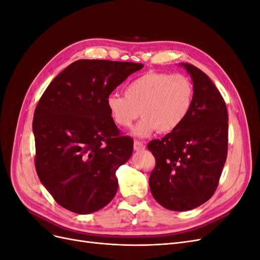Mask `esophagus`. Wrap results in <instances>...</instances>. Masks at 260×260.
<instances>
[{"label": "esophagus", "instance_id": "1", "mask_svg": "<svg viewBox=\"0 0 260 260\" xmlns=\"http://www.w3.org/2000/svg\"><path fill=\"white\" fill-rule=\"evenodd\" d=\"M135 149L136 151H142V149H144L145 148V145H144V143L143 142H141V141H135Z\"/></svg>", "mask_w": 260, "mask_h": 260}]
</instances>
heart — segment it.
Wrapping results in <instances>:
<instances>
[{
  "instance_id": "1",
  "label": "heart",
  "mask_w": 260,
  "mask_h": 260,
  "mask_svg": "<svg viewBox=\"0 0 260 260\" xmlns=\"http://www.w3.org/2000/svg\"><path fill=\"white\" fill-rule=\"evenodd\" d=\"M193 99L194 86L186 76L149 72L125 86L124 96L109 95L106 106L114 122L122 128L142 116L132 132L146 137L155 130H176L190 112Z\"/></svg>"
}]
</instances>
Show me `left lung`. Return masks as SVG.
<instances>
[{
  "mask_svg": "<svg viewBox=\"0 0 260 260\" xmlns=\"http://www.w3.org/2000/svg\"><path fill=\"white\" fill-rule=\"evenodd\" d=\"M190 74L194 99L183 122L147 148L156 166L149 176L154 199L176 211L201 206L214 195L228 154V111L206 74L181 64Z\"/></svg>",
  "mask_w": 260,
  "mask_h": 260,
  "instance_id": "8db88e82",
  "label": "left lung"
}]
</instances>
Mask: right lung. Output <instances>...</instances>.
<instances>
[{"label": "right lung", "mask_w": 260, "mask_h": 260, "mask_svg": "<svg viewBox=\"0 0 260 260\" xmlns=\"http://www.w3.org/2000/svg\"><path fill=\"white\" fill-rule=\"evenodd\" d=\"M143 65L79 59L56 76L34 115L36 170L61 207L91 214L106 206L118 190L116 170L133 151L121 136L106 100Z\"/></svg>", "instance_id": "1"}]
</instances>
